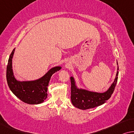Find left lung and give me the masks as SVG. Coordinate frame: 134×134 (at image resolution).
I'll return each mask as SVG.
<instances>
[{
	"label": "left lung",
	"mask_w": 134,
	"mask_h": 134,
	"mask_svg": "<svg viewBox=\"0 0 134 134\" xmlns=\"http://www.w3.org/2000/svg\"><path fill=\"white\" fill-rule=\"evenodd\" d=\"M118 65V63H117ZM118 66L115 78L109 89L103 93H98L79 88L76 86V82L73 76L70 77L71 81V103L77 108L86 110L101 105L110 98L114 91L118 76Z\"/></svg>",
	"instance_id": "1"
}]
</instances>
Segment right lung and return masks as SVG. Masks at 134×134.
Segmentation results:
<instances>
[{"mask_svg": "<svg viewBox=\"0 0 134 134\" xmlns=\"http://www.w3.org/2000/svg\"><path fill=\"white\" fill-rule=\"evenodd\" d=\"M14 51L15 48L11 52L7 67V81L9 88L23 102L30 104H41L47 97L48 86L51 76L59 71L61 67L52 68L38 80L20 81L15 78L12 69V59Z\"/></svg>", "mask_w": 134, "mask_h": 134, "instance_id": "right-lung-1", "label": "right lung"}]
</instances>
